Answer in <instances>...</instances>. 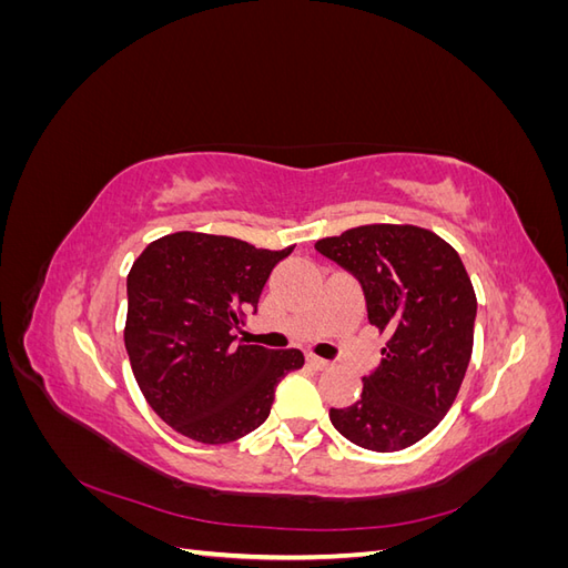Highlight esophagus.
I'll use <instances>...</instances> for the list:
<instances>
[{
  "mask_svg": "<svg viewBox=\"0 0 568 568\" xmlns=\"http://www.w3.org/2000/svg\"><path fill=\"white\" fill-rule=\"evenodd\" d=\"M307 365L311 367H315V369H329V359H322V357H317V355H307Z\"/></svg>",
  "mask_w": 568,
  "mask_h": 568,
  "instance_id": "esophagus-1",
  "label": "esophagus"
}]
</instances>
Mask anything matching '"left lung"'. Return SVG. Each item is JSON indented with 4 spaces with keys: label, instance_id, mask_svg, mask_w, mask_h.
<instances>
[{
    "label": "left lung",
    "instance_id": "left-lung-1",
    "mask_svg": "<svg viewBox=\"0 0 568 568\" xmlns=\"http://www.w3.org/2000/svg\"><path fill=\"white\" fill-rule=\"evenodd\" d=\"M315 248L363 284L369 322L388 334L359 398L329 409L336 432L374 453L432 434L453 407L474 348L476 294L457 251L415 225H363Z\"/></svg>",
    "mask_w": 568,
    "mask_h": 568
}]
</instances>
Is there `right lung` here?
I'll use <instances>...</instances> for the list:
<instances>
[{"instance_id": "1", "label": "right lung", "mask_w": 568, "mask_h": 568, "mask_svg": "<svg viewBox=\"0 0 568 568\" xmlns=\"http://www.w3.org/2000/svg\"><path fill=\"white\" fill-rule=\"evenodd\" d=\"M291 251L175 232L132 263L125 351L146 403L178 434L220 445L255 432L270 415L274 386L303 367L296 348L267 351L232 336Z\"/></svg>"}]
</instances>
